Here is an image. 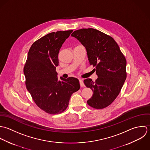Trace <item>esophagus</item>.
Wrapping results in <instances>:
<instances>
[{
  "instance_id": "34e87169",
  "label": "esophagus",
  "mask_w": 150,
  "mask_h": 150,
  "mask_svg": "<svg viewBox=\"0 0 150 150\" xmlns=\"http://www.w3.org/2000/svg\"><path fill=\"white\" fill-rule=\"evenodd\" d=\"M79 83H80L81 86V87H83V86H85V85H84V83H83V82L82 79H79Z\"/></svg>"
}]
</instances>
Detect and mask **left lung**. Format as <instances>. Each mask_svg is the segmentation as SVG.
Segmentation results:
<instances>
[{"label": "left lung", "instance_id": "obj_1", "mask_svg": "<svg viewBox=\"0 0 150 150\" xmlns=\"http://www.w3.org/2000/svg\"><path fill=\"white\" fill-rule=\"evenodd\" d=\"M71 36L85 47L90 65L95 67L97 79L83 82L93 91L87 103L96 109L110 105L117 97L126 78V60L115 40L93 28L75 30Z\"/></svg>", "mask_w": 150, "mask_h": 150}]
</instances>
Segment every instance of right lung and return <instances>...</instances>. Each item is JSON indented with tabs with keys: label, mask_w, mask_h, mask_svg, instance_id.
Wrapping results in <instances>:
<instances>
[{
	"label": "right lung",
	"mask_w": 150,
	"mask_h": 150,
	"mask_svg": "<svg viewBox=\"0 0 150 150\" xmlns=\"http://www.w3.org/2000/svg\"><path fill=\"white\" fill-rule=\"evenodd\" d=\"M72 31L52 32L35 41L24 65L27 90L38 107L50 114L64 112L71 95L80 89L77 78L60 77L59 80L56 71L60 48Z\"/></svg>",
	"instance_id": "1"
}]
</instances>
